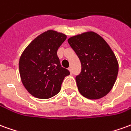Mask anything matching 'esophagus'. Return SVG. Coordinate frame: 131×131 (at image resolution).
<instances>
[{"label": "esophagus", "mask_w": 131, "mask_h": 131, "mask_svg": "<svg viewBox=\"0 0 131 131\" xmlns=\"http://www.w3.org/2000/svg\"><path fill=\"white\" fill-rule=\"evenodd\" d=\"M69 71H70V72H72V69H71V67H69Z\"/></svg>", "instance_id": "esophagus-1"}]
</instances>
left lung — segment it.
Segmentation results:
<instances>
[{
  "label": "left lung",
  "instance_id": "8db88e82",
  "mask_svg": "<svg viewBox=\"0 0 131 131\" xmlns=\"http://www.w3.org/2000/svg\"><path fill=\"white\" fill-rule=\"evenodd\" d=\"M68 43L79 58L81 71L76 77L80 93L91 100L110 92L117 77L118 62L107 42L93 31L69 38Z\"/></svg>",
  "mask_w": 131,
  "mask_h": 131
}]
</instances>
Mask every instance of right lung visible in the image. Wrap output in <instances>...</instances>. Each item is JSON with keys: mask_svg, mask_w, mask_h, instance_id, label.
<instances>
[{"mask_svg": "<svg viewBox=\"0 0 131 131\" xmlns=\"http://www.w3.org/2000/svg\"><path fill=\"white\" fill-rule=\"evenodd\" d=\"M67 36L48 30L35 38L20 57L19 74L23 85L33 96L48 99L60 91L64 77L70 74L60 64L57 52Z\"/></svg>", "mask_w": 131, "mask_h": 131, "instance_id": "obj_1", "label": "right lung"}]
</instances>
